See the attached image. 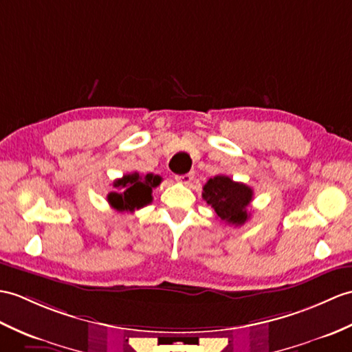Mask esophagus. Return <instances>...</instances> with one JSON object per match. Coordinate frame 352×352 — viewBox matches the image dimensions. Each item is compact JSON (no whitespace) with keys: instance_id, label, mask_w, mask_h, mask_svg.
<instances>
[{"instance_id":"obj_1","label":"esophagus","mask_w":352,"mask_h":352,"mask_svg":"<svg viewBox=\"0 0 352 352\" xmlns=\"http://www.w3.org/2000/svg\"><path fill=\"white\" fill-rule=\"evenodd\" d=\"M175 179L178 183L182 184H190L192 179H193V173H187V174H183V175H177Z\"/></svg>"}]
</instances>
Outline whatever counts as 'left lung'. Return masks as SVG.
Returning <instances> with one entry per match:
<instances>
[{
    "label": "left lung",
    "mask_w": 352,
    "mask_h": 352,
    "mask_svg": "<svg viewBox=\"0 0 352 352\" xmlns=\"http://www.w3.org/2000/svg\"><path fill=\"white\" fill-rule=\"evenodd\" d=\"M202 190V198L216 211L220 220L240 226L249 219L248 207L253 198L249 186L232 182L226 175H216L208 179Z\"/></svg>",
    "instance_id": "left-lung-1"
}]
</instances>
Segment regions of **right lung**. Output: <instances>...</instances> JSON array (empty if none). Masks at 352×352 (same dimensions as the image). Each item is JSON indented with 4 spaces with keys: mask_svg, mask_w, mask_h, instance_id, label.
Returning a JSON list of instances; mask_svg holds the SVG:
<instances>
[{
    "mask_svg": "<svg viewBox=\"0 0 352 352\" xmlns=\"http://www.w3.org/2000/svg\"><path fill=\"white\" fill-rule=\"evenodd\" d=\"M162 182V177L154 174L139 175L138 173L126 174L122 178L113 182L117 192L108 195L109 206L117 211L133 213L135 210L148 206L153 201V189Z\"/></svg>",
    "mask_w": 352,
    "mask_h": 352,
    "instance_id": "obj_1",
    "label": "right lung"
}]
</instances>
